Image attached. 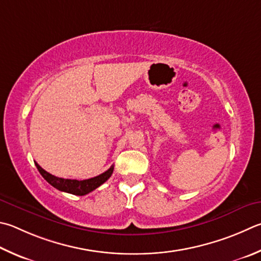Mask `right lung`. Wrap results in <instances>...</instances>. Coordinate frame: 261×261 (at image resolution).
<instances>
[{"label":"right lung","mask_w":261,"mask_h":261,"mask_svg":"<svg viewBox=\"0 0 261 261\" xmlns=\"http://www.w3.org/2000/svg\"><path fill=\"white\" fill-rule=\"evenodd\" d=\"M35 165L37 170H39V172L42 174V177H43L46 181L51 185V186L59 189L61 192H66V193L73 194V195H79V196L87 195V194L94 191V189L98 188L100 185L107 181V180L112 176L113 170H114V167L112 165L107 171L99 174L97 177L85 179V180H76V179L58 178L54 176V174L46 172L45 170L42 169L36 162H35Z\"/></svg>","instance_id":"add662e5"}]
</instances>
